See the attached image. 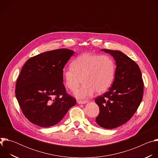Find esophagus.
<instances>
[{"label": "esophagus", "instance_id": "obj_1", "mask_svg": "<svg viewBox=\"0 0 158 158\" xmlns=\"http://www.w3.org/2000/svg\"><path fill=\"white\" fill-rule=\"evenodd\" d=\"M88 101H77V102L78 104H85L87 103Z\"/></svg>", "mask_w": 158, "mask_h": 158}]
</instances>
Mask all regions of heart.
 <instances>
[{"mask_svg": "<svg viewBox=\"0 0 158 158\" xmlns=\"http://www.w3.org/2000/svg\"><path fill=\"white\" fill-rule=\"evenodd\" d=\"M115 73L114 60L108 56L84 53L76 58L71 67L65 69L63 77L66 87L74 91L81 80L84 85L74 93L77 99H85L106 92L110 86Z\"/></svg>", "mask_w": 158, "mask_h": 158, "instance_id": "1", "label": "heart"}]
</instances>
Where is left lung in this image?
I'll list each match as a JSON object with an SVG mask.
<instances>
[{"label": "left lung", "mask_w": 158, "mask_h": 158, "mask_svg": "<svg viewBox=\"0 0 158 158\" xmlns=\"http://www.w3.org/2000/svg\"><path fill=\"white\" fill-rule=\"evenodd\" d=\"M114 57L116 68L109 91L95 99L99 107L97 124L106 129L118 127L128 121L143 99L144 83L138 64L120 51L102 49Z\"/></svg>", "instance_id": "left-lung-1"}]
</instances>
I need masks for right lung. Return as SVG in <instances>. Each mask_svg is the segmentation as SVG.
Returning a JSON list of instances; mask_svg holds the SVG:
<instances>
[{"instance_id":"add662e5","label":"right lung","mask_w":158,"mask_h":158,"mask_svg":"<svg viewBox=\"0 0 158 158\" xmlns=\"http://www.w3.org/2000/svg\"><path fill=\"white\" fill-rule=\"evenodd\" d=\"M73 51L59 49L29 59L17 80L15 96L25 117L46 127L62 120L76 99L66 93L63 68Z\"/></svg>"}]
</instances>
